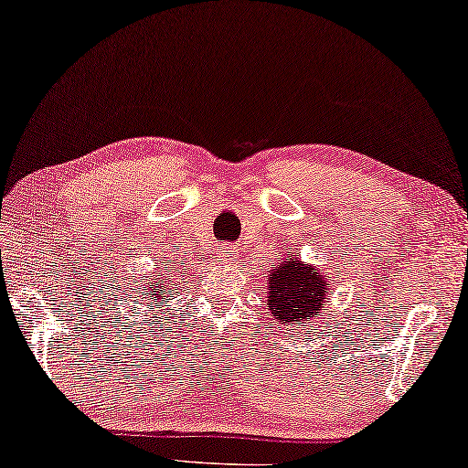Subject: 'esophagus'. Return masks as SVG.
Segmentation results:
<instances>
[{"label":"esophagus","mask_w":468,"mask_h":468,"mask_svg":"<svg viewBox=\"0 0 468 468\" xmlns=\"http://www.w3.org/2000/svg\"><path fill=\"white\" fill-rule=\"evenodd\" d=\"M218 255L224 259V261L232 263V261H236V257H239V250H236L234 244H221V247L218 249Z\"/></svg>","instance_id":"1"}]
</instances>
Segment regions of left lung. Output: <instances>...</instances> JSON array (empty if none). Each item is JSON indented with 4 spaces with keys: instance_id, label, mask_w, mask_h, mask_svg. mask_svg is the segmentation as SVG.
<instances>
[{
    "instance_id": "left-lung-1",
    "label": "left lung",
    "mask_w": 468,
    "mask_h": 468,
    "mask_svg": "<svg viewBox=\"0 0 468 468\" xmlns=\"http://www.w3.org/2000/svg\"><path fill=\"white\" fill-rule=\"evenodd\" d=\"M267 304L275 321L284 325L311 324V319L324 309L325 292L329 290L327 275L319 267L304 265L301 259L282 261L271 270L267 280Z\"/></svg>"
}]
</instances>
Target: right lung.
Segmentation results:
<instances>
[{
	"label": "right lung",
	"instance_id": "add662e5",
	"mask_svg": "<svg viewBox=\"0 0 468 468\" xmlns=\"http://www.w3.org/2000/svg\"><path fill=\"white\" fill-rule=\"evenodd\" d=\"M170 296H172V278L170 275H164V278H149L147 284L143 286L141 290V298L144 301L147 306H155V309H162V306L170 303Z\"/></svg>",
	"mask_w": 468,
	"mask_h": 468
}]
</instances>
